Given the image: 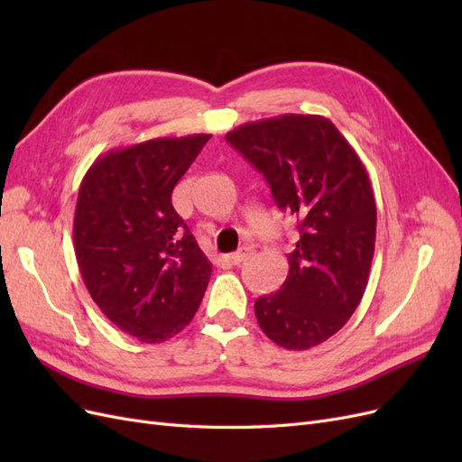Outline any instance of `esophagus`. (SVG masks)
I'll return each mask as SVG.
<instances>
[{
  "instance_id": "1",
  "label": "esophagus",
  "mask_w": 462,
  "mask_h": 462,
  "mask_svg": "<svg viewBox=\"0 0 462 462\" xmlns=\"http://www.w3.org/2000/svg\"><path fill=\"white\" fill-rule=\"evenodd\" d=\"M254 256V248H250V246H243L241 250H236V253H233L231 256H229V260L235 263V265H239V263H243V262H246V260H250Z\"/></svg>"
}]
</instances>
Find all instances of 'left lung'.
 Instances as JSON below:
<instances>
[{"mask_svg":"<svg viewBox=\"0 0 462 462\" xmlns=\"http://www.w3.org/2000/svg\"><path fill=\"white\" fill-rule=\"evenodd\" d=\"M297 216L299 241L282 289L254 302L260 329L289 351L328 341L365 295L375 246V200L358 153L321 116L285 114L226 134Z\"/></svg>","mask_w":462,"mask_h":462,"instance_id":"obj_1","label":"left lung"}]
</instances>
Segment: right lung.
Segmentation results:
<instances>
[{"label":"right lung","instance_id":"right-lung-1","mask_svg":"<svg viewBox=\"0 0 462 462\" xmlns=\"http://www.w3.org/2000/svg\"><path fill=\"white\" fill-rule=\"evenodd\" d=\"M212 134L109 150L82 177L73 221L79 270L121 331L162 343L197 314L212 275L171 192Z\"/></svg>","mask_w":462,"mask_h":462}]
</instances>
